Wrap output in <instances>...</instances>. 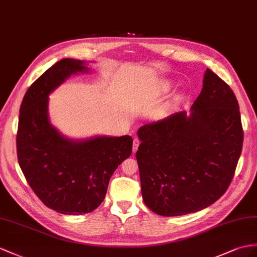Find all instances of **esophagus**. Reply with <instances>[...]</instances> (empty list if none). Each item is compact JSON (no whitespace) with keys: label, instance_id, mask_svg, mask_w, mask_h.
Segmentation results:
<instances>
[{"label":"esophagus","instance_id":"1","mask_svg":"<svg viewBox=\"0 0 257 257\" xmlns=\"http://www.w3.org/2000/svg\"><path fill=\"white\" fill-rule=\"evenodd\" d=\"M140 140L139 139H134L133 141V153H136V150L139 149V146H140Z\"/></svg>","mask_w":257,"mask_h":257}]
</instances>
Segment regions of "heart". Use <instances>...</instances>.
Here are the masks:
<instances>
[{"instance_id":"b5f03b06","label":"heart","mask_w":257,"mask_h":257,"mask_svg":"<svg viewBox=\"0 0 257 257\" xmlns=\"http://www.w3.org/2000/svg\"><path fill=\"white\" fill-rule=\"evenodd\" d=\"M169 89V87L167 86V85H162L161 87H160V90L162 91V92H165V91H167Z\"/></svg>"}]
</instances>
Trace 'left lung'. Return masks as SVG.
<instances>
[{
  "label": "left lung",
  "mask_w": 257,
  "mask_h": 257,
  "mask_svg": "<svg viewBox=\"0 0 257 257\" xmlns=\"http://www.w3.org/2000/svg\"><path fill=\"white\" fill-rule=\"evenodd\" d=\"M142 195L160 216L202 210L230 185L242 152L243 130L232 89L210 71L190 114L180 111L137 131Z\"/></svg>",
  "instance_id": "left-lung-1"
}]
</instances>
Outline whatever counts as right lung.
I'll return each instance as SVG.
<instances>
[{
  "mask_svg": "<svg viewBox=\"0 0 257 257\" xmlns=\"http://www.w3.org/2000/svg\"><path fill=\"white\" fill-rule=\"evenodd\" d=\"M87 72L85 61L56 62L29 87L20 109L18 164L41 202L64 215L95 210L103 202L112 174L132 154L128 135L71 140L50 122V93L72 75Z\"/></svg>",
  "mask_w": 257,
  "mask_h": 257,
  "instance_id": "1",
  "label": "right lung"
}]
</instances>
